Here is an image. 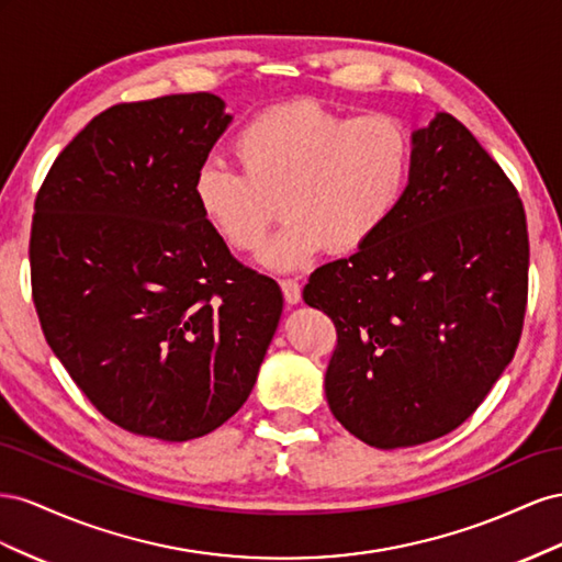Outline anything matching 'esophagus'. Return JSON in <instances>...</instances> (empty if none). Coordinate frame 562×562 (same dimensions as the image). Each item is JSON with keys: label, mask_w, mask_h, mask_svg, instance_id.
Listing matches in <instances>:
<instances>
[{"label": "esophagus", "mask_w": 562, "mask_h": 562, "mask_svg": "<svg viewBox=\"0 0 562 562\" xmlns=\"http://www.w3.org/2000/svg\"><path fill=\"white\" fill-rule=\"evenodd\" d=\"M280 286H282L284 301L290 303V306H296V303L301 301V284L294 278H284V280H280Z\"/></svg>", "instance_id": "esophagus-1"}]
</instances>
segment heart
Masks as SVG:
<instances>
[{"mask_svg": "<svg viewBox=\"0 0 562 562\" xmlns=\"http://www.w3.org/2000/svg\"><path fill=\"white\" fill-rule=\"evenodd\" d=\"M239 169L212 159L192 183L204 221L233 249H254L284 214L259 259L306 266L325 247L348 254L386 226L412 171V138L389 115L350 120L315 101L268 108L235 136ZM279 206H274V200Z\"/></svg>", "mask_w": 562, "mask_h": 562, "instance_id": "obj_1", "label": "heart"}]
</instances>
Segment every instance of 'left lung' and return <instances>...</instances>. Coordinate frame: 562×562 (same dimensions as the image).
I'll return each mask as SVG.
<instances>
[{
  "instance_id": "1",
  "label": "left lung",
  "mask_w": 562,
  "mask_h": 562,
  "mask_svg": "<svg viewBox=\"0 0 562 562\" xmlns=\"http://www.w3.org/2000/svg\"><path fill=\"white\" fill-rule=\"evenodd\" d=\"M412 146L386 226L303 286L336 327L329 409L379 450L467 422L516 356L527 308L530 239L516 186L447 112Z\"/></svg>"
}]
</instances>
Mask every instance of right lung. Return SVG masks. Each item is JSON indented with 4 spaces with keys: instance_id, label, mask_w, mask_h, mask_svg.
<instances>
[{
    "instance_id": "right-lung-1",
    "label": "right lung",
    "mask_w": 562,
    "mask_h": 562,
    "mask_svg": "<svg viewBox=\"0 0 562 562\" xmlns=\"http://www.w3.org/2000/svg\"><path fill=\"white\" fill-rule=\"evenodd\" d=\"M214 93L120 103L56 157L30 233L46 344L89 403L136 436L186 442L245 405L282 313L192 195L231 115Z\"/></svg>"
}]
</instances>
